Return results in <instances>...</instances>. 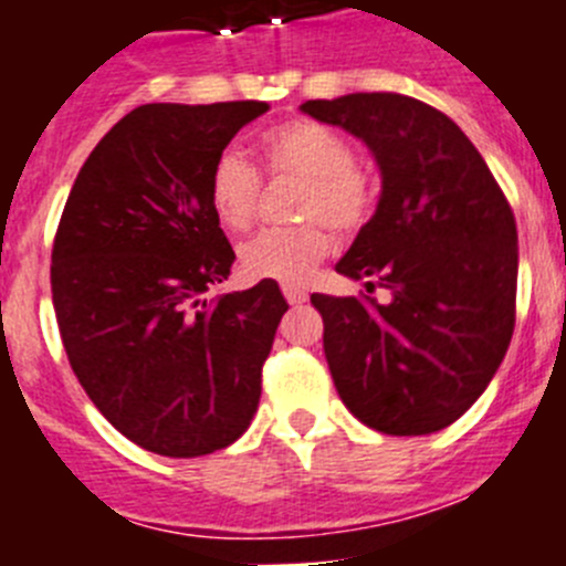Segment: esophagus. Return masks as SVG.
<instances>
[{
	"label": "esophagus",
	"mask_w": 566,
	"mask_h": 566,
	"mask_svg": "<svg viewBox=\"0 0 566 566\" xmlns=\"http://www.w3.org/2000/svg\"><path fill=\"white\" fill-rule=\"evenodd\" d=\"M283 297L289 300V306H300V303H306V289L294 286V283H283Z\"/></svg>",
	"instance_id": "esophagus-1"
}]
</instances>
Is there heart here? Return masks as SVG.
I'll return each instance as SVG.
<instances>
[{
	"label": "heart",
	"mask_w": 566,
	"mask_h": 566,
	"mask_svg": "<svg viewBox=\"0 0 566 566\" xmlns=\"http://www.w3.org/2000/svg\"><path fill=\"white\" fill-rule=\"evenodd\" d=\"M260 155L269 175L303 181L297 198L300 227L269 229L240 249V269L254 280L300 283L332 252L334 232H354L374 209L371 175L354 161L352 144L334 127L314 118H292L260 135ZM209 209L227 232L252 229L260 203V175L238 153L214 158L207 181Z\"/></svg>",
	"instance_id": "1"
}]
</instances>
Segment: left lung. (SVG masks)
Wrapping results in <instances>:
<instances>
[{"label": "left lung", "mask_w": 566, "mask_h": 566, "mask_svg": "<svg viewBox=\"0 0 566 566\" xmlns=\"http://www.w3.org/2000/svg\"><path fill=\"white\" fill-rule=\"evenodd\" d=\"M357 135L382 195L337 272L371 297L312 294L345 408L391 437L457 422L490 385L516 326V218L468 135L431 104L352 93L300 104Z\"/></svg>", "instance_id": "left-lung-1"}]
</instances>
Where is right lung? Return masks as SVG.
<instances>
[{
  "label": "right lung",
  "mask_w": 566,
  "mask_h": 566,
  "mask_svg": "<svg viewBox=\"0 0 566 566\" xmlns=\"http://www.w3.org/2000/svg\"><path fill=\"white\" fill-rule=\"evenodd\" d=\"M266 102L144 104L90 153L53 240L50 289L70 368L115 431L192 459L252 422L289 303L274 280L207 300L234 252L209 169Z\"/></svg>",
  "instance_id": "right-lung-1"
}]
</instances>
